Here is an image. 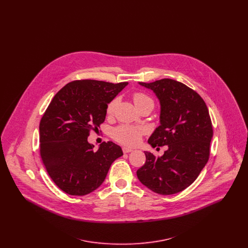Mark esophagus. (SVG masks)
Wrapping results in <instances>:
<instances>
[{
	"instance_id": "1",
	"label": "esophagus",
	"mask_w": 248,
	"mask_h": 248,
	"mask_svg": "<svg viewBox=\"0 0 248 248\" xmlns=\"http://www.w3.org/2000/svg\"><path fill=\"white\" fill-rule=\"evenodd\" d=\"M123 152H124V154H129L131 152H133V149L128 148V147H124V148H123Z\"/></svg>"
}]
</instances>
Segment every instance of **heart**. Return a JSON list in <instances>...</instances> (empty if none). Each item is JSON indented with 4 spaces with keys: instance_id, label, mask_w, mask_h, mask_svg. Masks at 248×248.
<instances>
[{
    "instance_id": "b5f03b06",
    "label": "heart",
    "mask_w": 248,
    "mask_h": 248,
    "mask_svg": "<svg viewBox=\"0 0 248 248\" xmlns=\"http://www.w3.org/2000/svg\"><path fill=\"white\" fill-rule=\"evenodd\" d=\"M133 100L135 105L140 109V108L147 105L154 106V100L151 96L143 92H136L133 94ZM117 104V98L112 99L107 106V114L111 115ZM144 130L140 126H133L128 124H123L112 130V138L122 144L134 146L140 141Z\"/></svg>"
}]
</instances>
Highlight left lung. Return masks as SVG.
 I'll use <instances>...</instances> for the list:
<instances>
[{
    "instance_id": "1",
    "label": "left lung",
    "mask_w": 248,
    "mask_h": 248,
    "mask_svg": "<svg viewBox=\"0 0 248 248\" xmlns=\"http://www.w3.org/2000/svg\"><path fill=\"white\" fill-rule=\"evenodd\" d=\"M160 100V125L148 142L168 146L161 157L145 152L146 163L137 171L140 181L162 195L188 188L198 177L210 154L213 126L205 102L196 91L172 79L140 83Z\"/></svg>"
}]
</instances>
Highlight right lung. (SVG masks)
Masks as SVG:
<instances>
[{
    "mask_svg": "<svg viewBox=\"0 0 248 248\" xmlns=\"http://www.w3.org/2000/svg\"><path fill=\"white\" fill-rule=\"evenodd\" d=\"M127 84L77 80L50 102L40 122V154L48 175L66 193L82 196L94 191L123 155L112 141L101 143L95 151L87 138L105 121L108 104Z\"/></svg>",
    "mask_w": 248,
    "mask_h": 248,
    "instance_id": "right-lung-1",
    "label": "right lung"
}]
</instances>
